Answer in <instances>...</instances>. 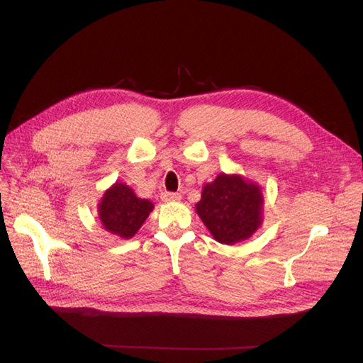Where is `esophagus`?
Masks as SVG:
<instances>
[{
    "mask_svg": "<svg viewBox=\"0 0 363 363\" xmlns=\"http://www.w3.org/2000/svg\"><path fill=\"white\" fill-rule=\"evenodd\" d=\"M182 199V196L179 193H163L162 194V200L166 201V203H170V201H179Z\"/></svg>",
    "mask_w": 363,
    "mask_h": 363,
    "instance_id": "1",
    "label": "esophagus"
}]
</instances>
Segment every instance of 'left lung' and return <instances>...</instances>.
Instances as JSON below:
<instances>
[{
  "label": "left lung",
  "mask_w": 363,
  "mask_h": 363,
  "mask_svg": "<svg viewBox=\"0 0 363 363\" xmlns=\"http://www.w3.org/2000/svg\"><path fill=\"white\" fill-rule=\"evenodd\" d=\"M263 204L260 185L238 174H219L203 186L196 212L218 242L233 245L259 230Z\"/></svg>",
  "instance_id": "obj_1"
}]
</instances>
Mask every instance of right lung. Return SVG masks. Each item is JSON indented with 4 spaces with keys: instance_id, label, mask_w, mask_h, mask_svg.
<instances>
[{
    "instance_id": "1",
    "label": "right lung",
    "mask_w": 363,
    "mask_h": 363,
    "mask_svg": "<svg viewBox=\"0 0 363 363\" xmlns=\"http://www.w3.org/2000/svg\"><path fill=\"white\" fill-rule=\"evenodd\" d=\"M97 208L99 219L107 233L129 240L138 233L155 204L140 199L126 184L114 182L106 189Z\"/></svg>"
}]
</instances>
